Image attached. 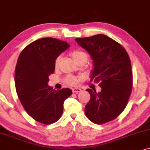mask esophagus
I'll list each match as a JSON object with an SVG mask.
<instances>
[{"label":"esophagus","mask_w":150,"mask_h":150,"mask_svg":"<svg viewBox=\"0 0 150 150\" xmlns=\"http://www.w3.org/2000/svg\"><path fill=\"white\" fill-rule=\"evenodd\" d=\"M72 91H73V93H77L80 92V91H82V90H81L80 89H79V88H73V89H72Z\"/></svg>","instance_id":"1"}]
</instances>
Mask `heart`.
I'll return each instance as SVG.
<instances>
[{"instance_id":"1","label":"heart","mask_w":150,"mask_h":150,"mask_svg":"<svg viewBox=\"0 0 150 150\" xmlns=\"http://www.w3.org/2000/svg\"><path fill=\"white\" fill-rule=\"evenodd\" d=\"M71 54V56L73 57L76 62L78 64L80 61H85L86 62L88 60V58H89V55H88L87 53H86L85 52L82 51V50H74L70 52ZM59 61H60V57H57L56 59L54 65L56 67H57L59 64ZM79 82V78L77 77L73 76V75H68L65 77L64 79V82L66 83V84H68V85L74 86L77 84V83Z\"/></svg>"}]
</instances>
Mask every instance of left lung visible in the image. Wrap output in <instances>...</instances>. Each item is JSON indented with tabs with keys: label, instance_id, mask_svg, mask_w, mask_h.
Returning a JSON list of instances; mask_svg holds the SVG:
<instances>
[{
	"label": "left lung",
	"instance_id": "1",
	"mask_svg": "<svg viewBox=\"0 0 150 150\" xmlns=\"http://www.w3.org/2000/svg\"><path fill=\"white\" fill-rule=\"evenodd\" d=\"M79 45L91 54L92 82H99L101 91L86 89L91 98L84 108L86 117L96 124L115 120L127 106L133 86L131 60L124 47L107 35L98 34L76 38Z\"/></svg>",
	"mask_w": 150,
	"mask_h": 150
}]
</instances>
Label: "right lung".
Instances as JSON below:
<instances>
[{
    "mask_svg": "<svg viewBox=\"0 0 150 150\" xmlns=\"http://www.w3.org/2000/svg\"><path fill=\"white\" fill-rule=\"evenodd\" d=\"M69 46L65 41L43 38L27 45L18 58L14 75L18 97L26 112L41 124L59 120L64 100L72 94L68 88L54 90L47 85L56 59Z\"/></svg>",
    "mask_w": 150,
    "mask_h": 150,
    "instance_id": "1",
    "label": "right lung"
}]
</instances>
